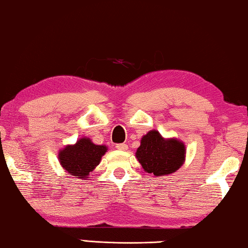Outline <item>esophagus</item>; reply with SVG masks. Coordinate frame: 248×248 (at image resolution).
<instances>
[{
  "instance_id": "obj_1",
  "label": "esophagus",
  "mask_w": 248,
  "mask_h": 248,
  "mask_svg": "<svg viewBox=\"0 0 248 248\" xmlns=\"http://www.w3.org/2000/svg\"><path fill=\"white\" fill-rule=\"evenodd\" d=\"M116 149L120 151H125L128 149V145L125 143H118V144H116Z\"/></svg>"
}]
</instances>
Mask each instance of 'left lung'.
<instances>
[{
	"instance_id": "obj_1",
	"label": "left lung",
	"mask_w": 248,
	"mask_h": 248,
	"mask_svg": "<svg viewBox=\"0 0 248 248\" xmlns=\"http://www.w3.org/2000/svg\"><path fill=\"white\" fill-rule=\"evenodd\" d=\"M136 155L145 172L155 176L167 175L183 164L186 147L175 139L164 140L158 131L152 130L142 137Z\"/></svg>"
}]
</instances>
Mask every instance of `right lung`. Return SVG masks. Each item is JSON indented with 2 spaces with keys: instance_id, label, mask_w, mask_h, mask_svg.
I'll return each mask as SVG.
<instances>
[{
  "instance_id": "1",
  "label": "right lung",
  "mask_w": 248,
  "mask_h": 248,
  "mask_svg": "<svg viewBox=\"0 0 248 248\" xmlns=\"http://www.w3.org/2000/svg\"><path fill=\"white\" fill-rule=\"evenodd\" d=\"M106 151L105 145L93 144L88 138H82L76 144L62 149L58 155L66 172L75 178L85 179L99 164Z\"/></svg>"
}]
</instances>
